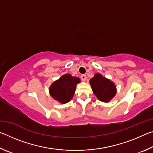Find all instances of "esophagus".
<instances>
[{"label": "esophagus", "instance_id": "esophagus-1", "mask_svg": "<svg viewBox=\"0 0 153 153\" xmlns=\"http://www.w3.org/2000/svg\"><path fill=\"white\" fill-rule=\"evenodd\" d=\"M80 77H81V79H82V80L83 82H85L86 80V75H84V74H83V75H82L81 76H80Z\"/></svg>", "mask_w": 153, "mask_h": 153}]
</instances>
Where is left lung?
<instances>
[{
	"label": "left lung",
	"mask_w": 153,
	"mask_h": 153,
	"mask_svg": "<svg viewBox=\"0 0 153 153\" xmlns=\"http://www.w3.org/2000/svg\"><path fill=\"white\" fill-rule=\"evenodd\" d=\"M92 92L98 100L103 102H108L117 93L115 83L100 74H95L90 80Z\"/></svg>",
	"instance_id": "left-lung-1"
}]
</instances>
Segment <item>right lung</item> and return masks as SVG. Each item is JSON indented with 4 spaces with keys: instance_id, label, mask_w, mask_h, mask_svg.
<instances>
[{
    "instance_id": "1",
    "label": "right lung",
    "mask_w": 153,
    "mask_h": 153,
    "mask_svg": "<svg viewBox=\"0 0 153 153\" xmlns=\"http://www.w3.org/2000/svg\"><path fill=\"white\" fill-rule=\"evenodd\" d=\"M79 77L66 74L52 83L49 87V93L54 100L61 104H65L73 98L76 86L80 83Z\"/></svg>"
}]
</instances>
